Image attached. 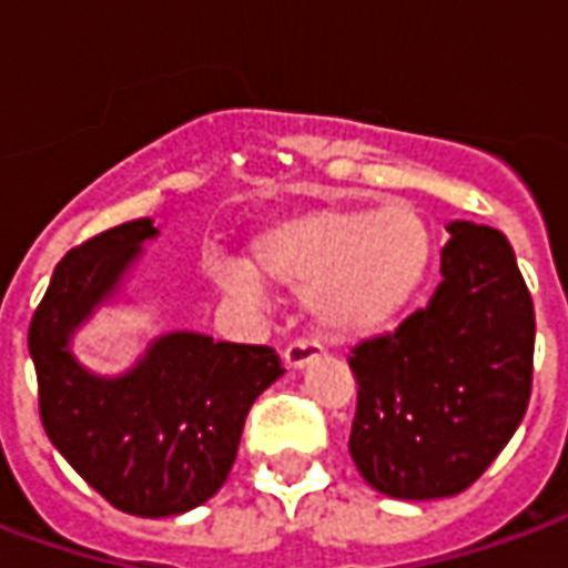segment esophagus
<instances>
[{"label":"esophagus","instance_id":"esophagus-1","mask_svg":"<svg viewBox=\"0 0 568 568\" xmlns=\"http://www.w3.org/2000/svg\"><path fill=\"white\" fill-rule=\"evenodd\" d=\"M318 358V346L316 343H310V339H297L292 346L283 352V364L288 369H304L310 361Z\"/></svg>","mask_w":568,"mask_h":568}]
</instances>
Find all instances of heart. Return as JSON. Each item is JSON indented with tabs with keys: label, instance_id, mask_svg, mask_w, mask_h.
Instances as JSON below:
<instances>
[{
	"label": "heart",
	"instance_id": "b5f03b06",
	"mask_svg": "<svg viewBox=\"0 0 568 568\" xmlns=\"http://www.w3.org/2000/svg\"><path fill=\"white\" fill-rule=\"evenodd\" d=\"M434 234L413 204L292 210L250 241V262L220 258L210 276L231 297L262 295L264 280L304 295L318 334L337 343L390 327L422 292Z\"/></svg>",
	"mask_w": 568,
	"mask_h": 568
}]
</instances>
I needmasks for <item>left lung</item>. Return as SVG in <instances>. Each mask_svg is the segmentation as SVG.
<instances>
[{
  "instance_id": "8db88e82",
  "label": "left lung",
  "mask_w": 568,
  "mask_h": 568,
  "mask_svg": "<svg viewBox=\"0 0 568 568\" xmlns=\"http://www.w3.org/2000/svg\"><path fill=\"white\" fill-rule=\"evenodd\" d=\"M445 229L443 283L427 306L348 358L358 382L348 452L364 481L394 499L466 490L530 403L536 316L515 250L487 225Z\"/></svg>"
}]
</instances>
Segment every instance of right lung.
<instances>
[{"label": "right lung", "mask_w": 568, "mask_h": 568, "mask_svg": "<svg viewBox=\"0 0 568 568\" xmlns=\"http://www.w3.org/2000/svg\"><path fill=\"white\" fill-rule=\"evenodd\" d=\"M155 237L153 220H134L71 250L29 325L48 439L92 490L138 518L207 503L229 478L250 406L285 373L273 348L199 331L155 337L116 376L81 364L78 331L129 301L125 280Z\"/></svg>", "instance_id": "obj_1"}]
</instances>
